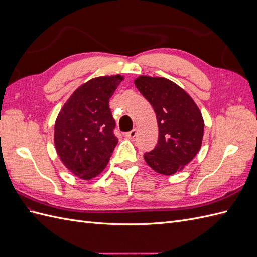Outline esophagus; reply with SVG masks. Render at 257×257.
I'll return each mask as SVG.
<instances>
[{"label": "esophagus", "instance_id": "esophagus-1", "mask_svg": "<svg viewBox=\"0 0 257 257\" xmlns=\"http://www.w3.org/2000/svg\"><path fill=\"white\" fill-rule=\"evenodd\" d=\"M136 135H137V130L136 128H133L132 131L127 132V133H125V136L128 137V138H134Z\"/></svg>", "mask_w": 257, "mask_h": 257}]
</instances>
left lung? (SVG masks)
I'll return each instance as SVG.
<instances>
[{"instance_id":"left-lung-1","label":"left lung","mask_w":257,"mask_h":257,"mask_svg":"<svg viewBox=\"0 0 257 257\" xmlns=\"http://www.w3.org/2000/svg\"><path fill=\"white\" fill-rule=\"evenodd\" d=\"M135 85L157 114L159 139L144 159L161 175H174L200 149L204 120L196 104L179 85L160 77L141 76Z\"/></svg>"}]
</instances>
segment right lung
Instances as JSON below:
<instances>
[{
    "label": "right lung",
    "instance_id": "right-lung-1",
    "mask_svg": "<svg viewBox=\"0 0 257 257\" xmlns=\"http://www.w3.org/2000/svg\"><path fill=\"white\" fill-rule=\"evenodd\" d=\"M124 80L98 77L77 89L62 108L54 126V145L63 164L84 180L103 172L118 144L109 98Z\"/></svg>",
    "mask_w": 257,
    "mask_h": 257
}]
</instances>
